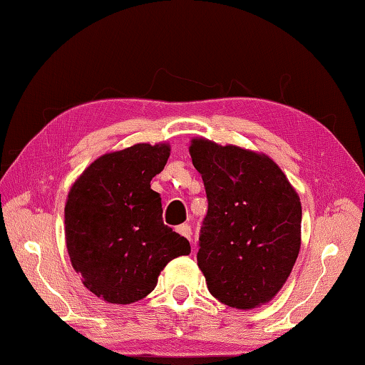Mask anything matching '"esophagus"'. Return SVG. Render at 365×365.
Listing matches in <instances>:
<instances>
[{"label":"esophagus","mask_w":365,"mask_h":365,"mask_svg":"<svg viewBox=\"0 0 365 365\" xmlns=\"http://www.w3.org/2000/svg\"><path fill=\"white\" fill-rule=\"evenodd\" d=\"M175 230H177V233H180L182 237L191 240V227H190L188 224H182V225H178V227L175 228Z\"/></svg>","instance_id":"esophagus-1"}]
</instances>
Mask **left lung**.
Here are the masks:
<instances>
[{
  "label": "left lung",
  "instance_id": "8db88e82",
  "mask_svg": "<svg viewBox=\"0 0 365 365\" xmlns=\"http://www.w3.org/2000/svg\"><path fill=\"white\" fill-rule=\"evenodd\" d=\"M190 154L207 196L196 259L209 292L232 307L264 304L299 255V196L265 154L202 138Z\"/></svg>",
  "mask_w": 365,
  "mask_h": 365
}]
</instances>
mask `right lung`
Instances as JSON below:
<instances>
[{
  "label": "right lung",
  "mask_w": 365,
  "mask_h": 365,
  "mask_svg": "<svg viewBox=\"0 0 365 365\" xmlns=\"http://www.w3.org/2000/svg\"><path fill=\"white\" fill-rule=\"evenodd\" d=\"M169 154V145H133L98 158L72 185L64 209L67 251L98 298L143 299L169 261L190 255L188 240L164 225L160 196L151 190Z\"/></svg>",
  "instance_id": "obj_1"
}]
</instances>
